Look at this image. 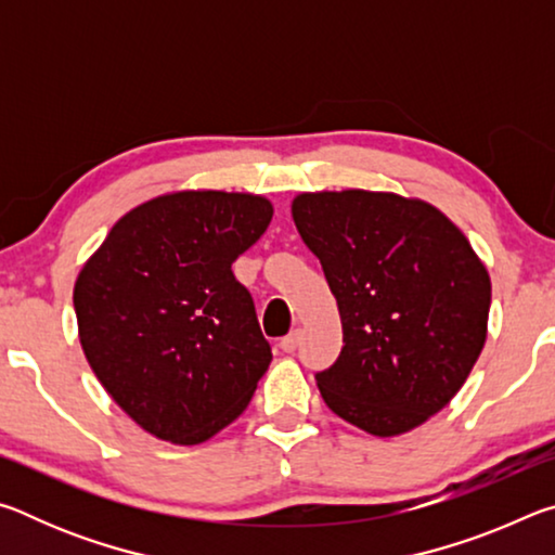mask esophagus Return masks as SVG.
<instances>
[{
    "instance_id": "1",
    "label": "esophagus",
    "mask_w": 555,
    "mask_h": 555,
    "mask_svg": "<svg viewBox=\"0 0 555 555\" xmlns=\"http://www.w3.org/2000/svg\"><path fill=\"white\" fill-rule=\"evenodd\" d=\"M298 343H300V327H294V331H291L286 337H281V343H279V347L284 352H294L296 347H298Z\"/></svg>"
}]
</instances>
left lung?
<instances>
[{"label":"left lung","instance_id":"8db88e82","mask_svg":"<svg viewBox=\"0 0 555 555\" xmlns=\"http://www.w3.org/2000/svg\"><path fill=\"white\" fill-rule=\"evenodd\" d=\"M291 215L343 321L340 357L315 374L327 409L379 438L421 426L485 347L492 284L480 257L438 208L397 193H300Z\"/></svg>","mask_w":555,"mask_h":555}]
</instances>
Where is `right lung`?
I'll use <instances>...</instances> for the list:
<instances>
[{"label": "right lung", "mask_w": 555, "mask_h": 555, "mask_svg": "<svg viewBox=\"0 0 555 555\" xmlns=\"http://www.w3.org/2000/svg\"><path fill=\"white\" fill-rule=\"evenodd\" d=\"M271 215L264 195L166 193L119 218L80 269L82 352L146 434L198 446L247 409L271 347L232 261Z\"/></svg>", "instance_id": "add662e5"}]
</instances>
